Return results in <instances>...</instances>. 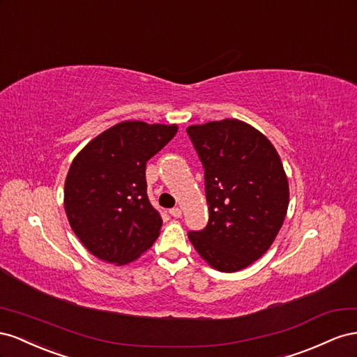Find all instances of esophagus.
Segmentation results:
<instances>
[{"mask_svg": "<svg viewBox=\"0 0 357 357\" xmlns=\"http://www.w3.org/2000/svg\"><path fill=\"white\" fill-rule=\"evenodd\" d=\"M169 213L172 217H175V218H179L181 215H182V211L179 209V208H172L170 211H169Z\"/></svg>", "mask_w": 357, "mask_h": 357, "instance_id": "esophagus-1", "label": "esophagus"}]
</instances>
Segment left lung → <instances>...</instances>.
I'll list each match as a JSON object with an SVG mask.
<instances>
[{"label":"left lung","instance_id":"left-lung-1","mask_svg":"<svg viewBox=\"0 0 357 357\" xmlns=\"http://www.w3.org/2000/svg\"><path fill=\"white\" fill-rule=\"evenodd\" d=\"M187 135L205 169L209 220L188 238L212 268L236 272L269 250L289 208V182L277 149L238 119L191 126Z\"/></svg>","mask_w":357,"mask_h":357}]
</instances>
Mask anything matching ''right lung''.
Listing matches in <instances>:
<instances>
[{
  "label": "right lung",
  "instance_id": "add662e5",
  "mask_svg": "<svg viewBox=\"0 0 357 357\" xmlns=\"http://www.w3.org/2000/svg\"><path fill=\"white\" fill-rule=\"evenodd\" d=\"M176 126L124 121L79 152L67 173L64 208L71 229L100 260H136L162 220L146 195V161L175 137Z\"/></svg>",
  "mask_w": 357,
  "mask_h": 357
}]
</instances>
